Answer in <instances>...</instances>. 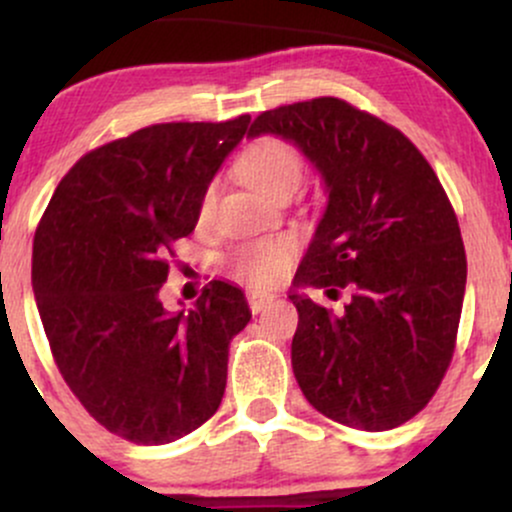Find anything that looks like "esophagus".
Masks as SVG:
<instances>
[{
    "instance_id": "34e87169",
    "label": "esophagus",
    "mask_w": 512,
    "mask_h": 512,
    "mask_svg": "<svg viewBox=\"0 0 512 512\" xmlns=\"http://www.w3.org/2000/svg\"><path fill=\"white\" fill-rule=\"evenodd\" d=\"M274 298H276V296H272V293H257V291H252V293H248V305H250L252 313H260V310L267 308V305L272 303Z\"/></svg>"
}]
</instances>
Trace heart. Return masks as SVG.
<instances>
[{"label": "heart", "mask_w": 512, "mask_h": 512, "mask_svg": "<svg viewBox=\"0 0 512 512\" xmlns=\"http://www.w3.org/2000/svg\"><path fill=\"white\" fill-rule=\"evenodd\" d=\"M238 173L248 185L264 192L269 197L293 195L305 180V158L296 144L276 134H264L243 149L238 156ZM214 202V190H209L202 199L199 214L207 216ZM298 252V243L293 238L262 240L238 248L231 255V269L238 279L248 281L250 286L276 284L289 272L293 257Z\"/></svg>", "instance_id": "b5f03b06"}]
</instances>
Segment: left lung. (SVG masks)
<instances>
[{
  "label": "left lung",
  "instance_id": "obj_1",
  "mask_svg": "<svg viewBox=\"0 0 512 512\" xmlns=\"http://www.w3.org/2000/svg\"><path fill=\"white\" fill-rule=\"evenodd\" d=\"M289 139L330 190L296 286L351 289L342 315L291 293V363L305 399L363 431L402 426L431 402L455 354L467 255L436 170L380 117L342 98L264 110L248 137Z\"/></svg>",
  "mask_w": 512,
  "mask_h": 512
}]
</instances>
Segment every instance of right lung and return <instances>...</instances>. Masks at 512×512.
Masks as SVG:
<instances>
[{
	"mask_svg": "<svg viewBox=\"0 0 512 512\" xmlns=\"http://www.w3.org/2000/svg\"><path fill=\"white\" fill-rule=\"evenodd\" d=\"M248 125L163 122L98 146L35 228L31 279L52 358L88 414L129 443L178 440L221 404L228 344L250 322L243 291L214 279L175 315L158 291Z\"/></svg>",
	"mask_w": 512,
	"mask_h": 512,
	"instance_id": "right-lung-1",
	"label": "right lung"
}]
</instances>
